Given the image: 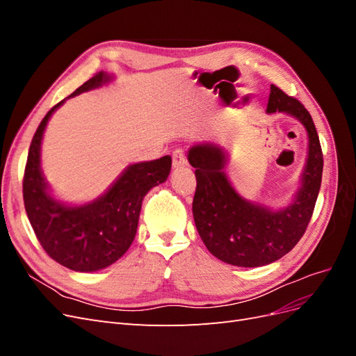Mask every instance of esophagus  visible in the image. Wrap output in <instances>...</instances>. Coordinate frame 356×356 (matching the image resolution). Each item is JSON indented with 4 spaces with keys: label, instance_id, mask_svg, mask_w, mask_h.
Here are the masks:
<instances>
[{
    "label": "esophagus",
    "instance_id": "esophagus-1",
    "mask_svg": "<svg viewBox=\"0 0 356 356\" xmlns=\"http://www.w3.org/2000/svg\"><path fill=\"white\" fill-rule=\"evenodd\" d=\"M186 163H187V160H186L184 152H182L181 148L174 149V153H172V165H174V168H181Z\"/></svg>",
    "mask_w": 356,
    "mask_h": 356
}]
</instances>
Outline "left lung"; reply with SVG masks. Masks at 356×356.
Returning a JSON list of instances; mask_svg holds the SVG:
<instances>
[{
	"instance_id": "obj_1",
	"label": "left lung",
	"mask_w": 356,
	"mask_h": 356,
	"mask_svg": "<svg viewBox=\"0 0 356 356\" xmlns=\"http://www.w3.org/2000/svg\"><path fill=\"white\" fill-rule=\"evenodd\" d=\"M276 111L296 117L309 136L301 187L284 209L272 211L241 197L224 174L227 153L221 147L197 144L188 152L197 181L193 199L196 229L208 251L224 263L260 267L279 260L301 239L314 213L324 166L316 127L303 104L272 84L267 113Z\"/></svg>"
}]
</instances>
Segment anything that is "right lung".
Segmentation results:
<instances>
[{
  "label": "right lung",
  "mask_w": 356,
  "mask_h": 356,
  "mask_svg": "<svg viewBox=\"0 0 356 356\" xmlns=\"http://www.w3.org/2000/svg\"><path fill=\"white\" fill-rule=\"evenodd\" d=\"M111 75L98 72L72 92L99 88ZM42 118L32 138L24 175V202L29 222L47 255L75 272H95L115 263L132 245L143 199L153 187L165 182L172 166L170 156L127 166L108 191L90 203L67 207L49 193L40 168L41 139L50 115Z\"/></svg>",
  "instance_id": "obj_1"
}]
</instances>
